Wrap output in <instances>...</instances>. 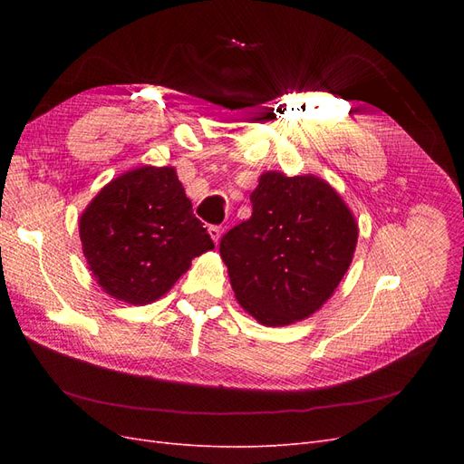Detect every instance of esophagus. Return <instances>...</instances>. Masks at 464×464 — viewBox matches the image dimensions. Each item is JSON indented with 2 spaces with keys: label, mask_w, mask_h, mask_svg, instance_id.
<instances>
[{
  "label": "esophagus",
  "mask_w": 464,
  "mask_h": 464,
  "mask_svg": "<svg viewBox=\"0 0 464 464\" xmlns=\"http://www.w3.org/2000/svg\"><path fill=\"white\" fill-rule=\"evenodd\" d=\"M208 234L215 240V244H218L220 236H222V227H217V224H213V227H208Z\"/></svg>",
  "instance_id": "esophagus-1"
}]
</instances>
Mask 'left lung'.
I'll return each instance as SVG.
<instances>
[{
  "label": "left lung",
  "instance_id": "8db88e82",
  "mask_svg": "<svg viewBox=\"0 0 464 464\" xmlns=\"http://www.w3.org/2000/svg\"><path fill=\"white\" fill-rule=\"evenodd\" d=\"M249 199L254 213L220 240L236 300L269 327L310 317L353 261L354 217L315 176L266 172Z\"/></svg>",
  "mask_w": 464,
  "mask_h": 464
}]
</instances>
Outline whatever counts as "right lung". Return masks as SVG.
<instances>
[{
    "instance_id": "right-lung-1",
    "label": "right lung",
    "mask_w": 464,
    "mask_h": 464,
    "mask_svg": "<svg viewBox=\"0 0 464 464\" xmlns=\"http://www.w3.org/2000/svg\"><path fill=\"white\" fill-rule=\"evenodd\" d=\"M96 283L130 304L159 300L215 244L174 168L143 166L96 195L79 222Z\"/></svg>"
}]
</instances>
